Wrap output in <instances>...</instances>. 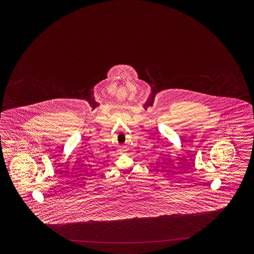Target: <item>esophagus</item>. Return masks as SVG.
I'll return each instance as SVG.
<instances>
[{
	"label": "esophagus",
	"mask_w": 254,
	"mask_h": 254,
	"mask_svg": "<svg viewBox=\"0 0 254 254\" xmlns=\"http://www.w3.org/2000/svg\"><path fill=\"white\" fill-rule=\"evenodd\" d=\"M125 151V147H121V149H120V153H124Z\"/></svg>",
	"instance_id": "34e87169"
}]
</instances>
